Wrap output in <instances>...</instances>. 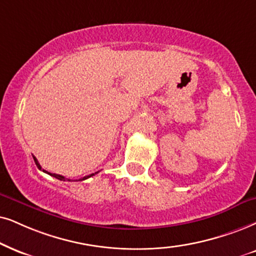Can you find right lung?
<instances>
[{"label":"right lung","mask_w":256,"mask_h":256,"mask_svg":"<svg viewBox=\"0 0 256 256\" xmlns=\"http://www.w3.org/2000/svg\"><path fill=\"white\" fill-rule=\"evenodd\" d=\"M33 158H34V162H35V164H36V166L38 168V169H40V170H42V171H44V172H46V174H50V176H53V177H56V178H58V180H66L67 178H64V176H61V174H50V172H48V171H46V170H44V169H42V168H41V166H40V164H38V160H36V158H35L34 156H33ZM88 174V176H85V177H84V178H82V180H87V178H88V177H92V176H94V174Z\"/></svg>","instance_id":"obj_1"}]
</instances>
